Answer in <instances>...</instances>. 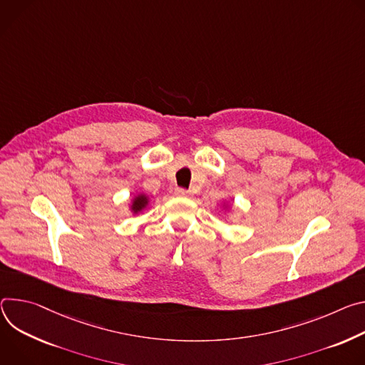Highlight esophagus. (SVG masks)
Returning a JSON list of instances; mask_svg holds the SVG:
<instances>
[{"label":"esophagus","mask_w":365,"mask_h":365,"mask_svg":"<svg viewBox=\"0 0 365 365\" xmlns=\"http://www.w3.org/2000/svg\"><path fill=\"white\" fill-rule=\"evenodd\" d=\"M175 195L177 197H191V191L190 190H184V188H177L175 190Z\"/></svg>","instance_id":"1"}]
</instances>
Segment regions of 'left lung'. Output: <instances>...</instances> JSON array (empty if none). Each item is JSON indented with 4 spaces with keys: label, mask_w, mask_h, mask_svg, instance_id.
Here are the masks:
<instances>
[{
    "label": "left lung",
    "mask_w": 365,
    "mask_h": 365,
    "mask_svg": "<svg viewBox=\"0 0 365 365\" xmlns=\"http://www.w3.org/2000/svg\"><path fill=\"white\" fill-rule=\"evenodd\" d=\"M223 209L229 210V203H227V201H225V203H223Z\"/></svg>",
    "instance_id": "1"
}]
</instances>
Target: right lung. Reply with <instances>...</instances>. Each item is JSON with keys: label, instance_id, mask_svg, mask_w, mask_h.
Wrapping results in <instances>:
<instances>
[{"label": "right lung", "instance_id": "right-lung-1", "mask_svg": "<svg viewBox=\"0 0 365 365\" xmlns=\"http://www.w3.org/2000/svg\"><path fill=\"white\" fill-rule=\"evenodd\" d=\"M149 201H150V198H149L148 194L139 192V194L132 197L130 203H129V210L132 212V215L136 216V215L142 213L149 206Z\"/></svg>", "mask_w": 365, "mask_h": 365}]
</instances>
